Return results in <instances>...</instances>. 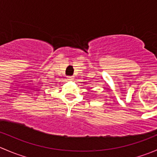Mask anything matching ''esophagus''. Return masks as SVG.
I'll list each match as a JSON object with an SVG mask.
<instances>
[{
  "mask_svg": "<svg viewBox=\"0 0 157 157\" xmlns=\"http://www.w3.org/2000/svg\"><path fill=\"white\" fill-rule=\"evenodd\" d=\"M67 80H74V77H73V76H67Z\"/></svg>",
  "mask_w": 157,
  "mask_h": 157,
  "instance_id": "obj_1",
  "label": "esophagus"
}]
</instances>
